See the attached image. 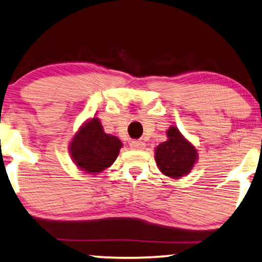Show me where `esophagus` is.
<instances>
[{
    "label": "esophagus",
    "mask_w": 262,
    "mask_h": 262,
    "mask_svg": "<svg viewBox=\"0 0 262 262\" xmlns=\"http://www.w3.org/2000/svg\"><path fill=\"white\" fill-rule=\"evenodd\" d=\"M130 146L134 150H143L145 148V143L142 141H132L130 143Z\"/></svg>",
    "instance_id": "obj_1"
}]
</instances>
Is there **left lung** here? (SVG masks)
Returning <instances> with one entry per match:
<instances>
[{"mask_svg": "<svg viewBox=\"0 0 262 262\" xmlns=\"http://www.w3.org/2000/svg\"><path fill=\"white\" fill-rule=\"evenodd\" d=\"M166 134L167 141L155 148V161L161 173L178 180L191 173L198 161V151L174 125Z\"/></svg>", "mask_w": 262, "mask_h": 262, "instance_id": "8db88e82", "label": "left lung"}]
</instances>
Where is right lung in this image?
<instances>
[{
  "instance_id": "obj_1",
  "label": "right lung",
  "mask_w": 262,
  "mask_h": 262,
  "mask_svg": "<svg viewBox=\"0 0 262 262\" xmlns=\"http://www.w3.org/2000/svg\"><path fill=\"white\" fill-rule=\"evenodd\" d=\"M121 148L120 139L106 134L101 121L94 116L78 127L69 144V152L78 169L96 175L112 166Z\"/></svg>"
}]
</instances>
